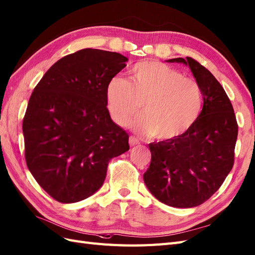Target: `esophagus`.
<instances>
[{
	"label": "esophagus",
	"mask_w": 255,
	"mask_h": 255,
	"mask_svg": "<svg viewBox=\"0 0 255 255\" xmlns=\"http://www.w3.org/2000/svg\"><path fill=\"white\" fill-rule=\"evenodd\" d=\"M128 143H129V145H130V146H134V145H136V144L139 143V140H138L135 136H129Z\"/></svg>",
	"instance_id": "34e87169"
}]
</instances>
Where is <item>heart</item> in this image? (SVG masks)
<instances>
[{
  "label": "heart",
  "instance_id": "1",
  "mask_svg": "<svg viewBox=\"0 0 255 255\" xmlns=\"http://www.w3.org/2000/svg\"><path fill=\"white\" fill-rule=\"evenodd\" d=\"M112 119L126 127L141 112L136 127L161 141L179 139L194 127L202 110V91L194 80L155 60L136 64L129 80L113 79L106 88Z\"/></svg>",
  "mask_w": 255,
  "mask_h": 255
}]
</instances>
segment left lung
I'll return each mask as SVG.
<instances>
[{
  "instance_id": "8db88e82",
  "label": "left lung",
  "mask_w": 255,
  "mask_h": 255,
  "mask_svg": "<svg viewBox=\"0 0 255 255\" xmlns=\"http://www.w3.org/2000/svg\"><path fill=\"white\" fill-rule=\"evenodd\" d=\"M188 65L201 88L203 109L179 139L152 142L143 181L160 202L194 207L210 199L234 165L238 126L232 103L215 76L194 58L169 59Z\"/></svg>"
}]
</instances>
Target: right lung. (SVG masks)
<instances>
[{"mask_svg": "<svg viewBox=\"0 0 255 255\" xmlns=\"http://www.w3.org/2000/svg\"><path fill=\"white\" fill-rule=\"evenodd\" d=\"M127 61L116 52L83 49L57 60L34 88L22 123L25 160L58 202L94 195L110 160L129 149L128 134L106 107L107 85Z\"/></svg>", "mask_w": 255, "mask_h": 255, "instance_id": "obj_1", "label": "right lung"}]
</instances>
